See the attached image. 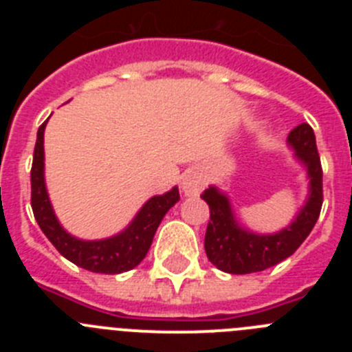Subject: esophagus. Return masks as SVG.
I'll use <instances>...</instances> for the list:
<instances>
[{"mask_svg":"<svg viewBox=\"0 0 352 352\" xmlns=\"http://www.w3.org/2000/svg\"><path fill=\"white\" fill-rule=\"evenodd\" d=\"M203 186L204 178L199 173H186L183 176L182 190L185 192V195H197L199 192L203 190Z\"/></svg>","mask_w":352,"mask_h":352,"instance_id":"34e87169","label":"esophagus"}]
</instances>
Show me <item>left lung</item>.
Instances as JSON below:
<instances>
[{"mask_svg": "<svg viewBox=\"0 0 352 352\" xmlns=\"http://www.w3.org/2000/svg\"><path fill=\"white\" fill-rule=\"evenodd\" d=\"M296 158L307 169L309 197L291 226L275 234H257L239 226L226 194L210 186L201 197L210 206V222L204 236V250L219 270L232 275H247L268 270L292 256L316 226L322 206V167L317 153L316 135L309 123L292 129L287 138Z\"/></svg>", "mask_w": 352, "mask_h": 352, "instance_id": "1", "label": "left lung"}]
</instances>
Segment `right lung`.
I'll return each mask as SVG.
<instances>
[{
	"mask_svg": "<svg viewBox=\"0 0 352 352\" xmlns=\"http://www.w3.org/2000/svg\"><path fill=\"white\" fill-rule=\"evenodd\" d=\"M43 121L36 132L35 153H33V166H31V208L40 229L56 250L67 257L70 263L93 273H116L129 272L135 268L146 257L153 236L160 226L162 219L167 211L179 201L178 186L166 192L164 195H155L139 210L135 219L129 223L125 231L105 239L86 241L76 236L68 234L61 223L56 219L54 210L49 201L45 178H43Z\"/></svg>",
	"mask_w": 352,
	"mask_h": 352,
	"instance_id": "obj_1",
	"label": "right lung"
}]
</instances>
